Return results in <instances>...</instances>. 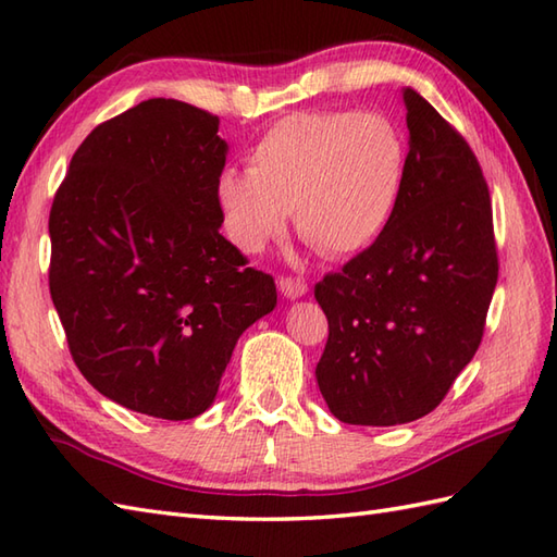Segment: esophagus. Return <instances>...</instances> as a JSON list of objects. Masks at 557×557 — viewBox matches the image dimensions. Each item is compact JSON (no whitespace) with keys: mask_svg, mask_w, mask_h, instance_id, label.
Here are the masks:
<instances>
[{"mask_svg":"<svg viewBox=\"0 0 557 557\" xmlns=\"http://www.w3.org/2000/svg\"><path fill=\"white\" fill-rule=\"evenodd\" d=\"M280 292L285 294L287 299H299V297H304L306 292H309V285H306L304 280H297V277H282L280 280Z\"/></svg>","mask_w":557,"mask_h":557,"instance_id":"esophagus-1","label":"esophagus"}]
</instances>
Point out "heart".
I'll list each match as a JSON object with an SVG mask.
<instances>
[{
  "label": "heart",
  "mask_w": 557,
  "mask_h": 557,
  "mask_svg": "<svg viewBox=\"0 0 557 557\" xmlns=\"http://www.w3.org/2000/svg\"><path fill=\"white\" fill-rule=\"evenodd\" d=\"M407 180V140L373 112H297L272 124L248 156V172L227 170L218 206L230 239L263 251L285 232L327 258L369 248L395 218Z\"/></svg>",
  "instance_id": "1"
}]
</instances>
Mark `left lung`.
<instances>
[{"label":"left lung","mask_w":557,"mask_h":557,"mask_svg":"<svg viewBox=\"0 0 557 557\" xmlns=\"http://www.w3.org/2000/svg\"><path fill=\"white\" fill-rule=\"evenodd\" d=\"M395 218L315 285L327 345L315 377L351 425L417 421L441 405L481 345L498 282L491 194L469 144L417 90Z\"/></svg>","instance_id":"1"}]
</instances>
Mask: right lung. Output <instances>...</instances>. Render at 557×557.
Returning a JSON list of instances; mask_svg holds the SVG:
<instances>
[{
    "label": "right lung",
    "instance_id": "right-lung-1",
    "mask_svg": "<svg viewBox=\"0 0 557 557\" xmlns=\"http://www.w3.org/2000/svg\"><path fill=\"white\" fill-rule=\"evenodd\" d=\"M220 120L152 98L92 128L50 210V294L100 395L184 421L215 401L236 339L275 280L220 234Z\"/></svg>",
    "mask_w": 557,
    "mask_h": 557
}]
</instances>
